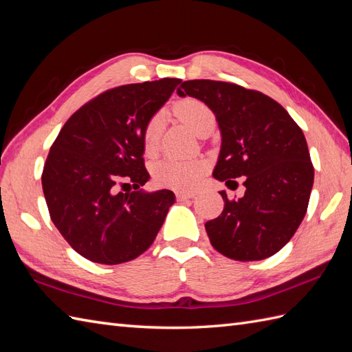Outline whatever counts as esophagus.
<instances>
[{"label": "esophagus", "instance_id": "1", "mask_svg": "<svg viewBox=\"0 0 352 352\" xmlns=\"http://www.w3.org/2000/svg\"><path fill=\"white\" fill-rule=\"evenodd\" d=\"M196 196V192H178L177 197L178 201H187V199H192V197Z\"/></svg>", "mask_w": 352, "mask_h": 352}]
</instances>
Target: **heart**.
<instances>
[{
  "label": "heart",
  "instance_id": "obj_1",
  "mask_svg": "<svg viewBox=\"0 0 352 352\" xmlns=\"http://www.w3.org/2000/svg\"><path fill=\"white\" fill-rule=\"evenodd\" d=\"M174 113L184 124H187L195 133L201 135L206 129H212L215 123L214 113L205 102L195 98H186L174 105ZM162 119L160 116H153L144 129V146L147 150L156 147L160 135ZM205 165L201 160L187 159H165L160 160L153 168L155 183L175 188V190H190L201 182Z\"/></svg>",
  "mask_w": 352,
  "mask_h": 352
}]
</instances>
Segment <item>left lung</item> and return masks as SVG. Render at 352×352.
I'll return each instance as SVG.
<instances>
[{"instance_id":"obj_1","label":"left lung","mask_w":352,"mask_h":352,"mask_svg":"<svg viewBox=\"0 0 352 352\" xmlns=\"http://www.w3.org/2000/svg\"><path fill=\"white\" fill-rule=\"evenodd\" d=\"M177 94L211 108L221 133L214 178L245 177V193L228 199L205 223L211 245L233 260L253 262L278 253L302 223L314 184L308 144L297 123L272 98L214 80H188ZM236 183V182H232Z\"/></svg>"}]
</instances>
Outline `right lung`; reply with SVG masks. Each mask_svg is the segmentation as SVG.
Instances as JSON below:
<instances>
[{
	"mask_svg": "<svg viewBox=\"0 0 352 352\" xmlns=\"http://www.w3.org/2000/svg\"><path fill=\"white\" fill-rule=\"evenodd\" d=\"M179 83L162 78L107 90L71 116L53 142L41 175L50 219L90 262L119 265L141 256L175 202L165 188H138L150 178L144 129ZM119 176L135 192H117Z\"/></svg>",
	"mask_w": 352,
	"mask_h": 352,
	"instance_id": "add662e5",
	"label": "right lung"
}]
</instances>
